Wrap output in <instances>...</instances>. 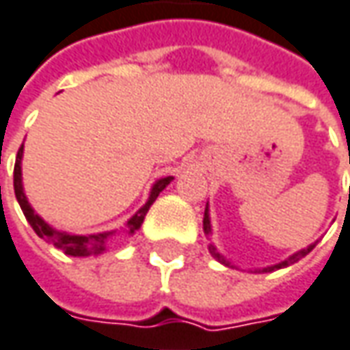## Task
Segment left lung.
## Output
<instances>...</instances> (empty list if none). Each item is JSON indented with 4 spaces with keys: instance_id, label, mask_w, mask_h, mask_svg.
<instances>
[{
    "instance_id": "1",
    "label": "left lung",
    "mask_w": 350,
    "mask_h": 350,
    "mask_svg": "<svg viewBox=\"0 0 350 350\" xmlns=\"http://www.w3.org/2000/svg\"><path fill=\"white\" fill-rule=\"evenodd\" d=\"M204 229H205V233H209L211 231V225H209V215H207V209H205V213H204ZM315 247V245H310L308 249H304V251H299L296 252V254H292L288 260H284V262H280V265H274V266H270V268H266L265 272H270V270H274V268H284V266H290V265H294V262H297L299 258H304L308 252H312V249ZM209 252H211V256L215 258V260H219L221 265H225V266H229V262L221 256L219 252L215 251V247L213 245H209Z\"/></svg>"
}]
</instances>
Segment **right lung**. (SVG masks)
<instances>
[{
    "instance_id": "add662e5",
    "label": "right lung",
    "mask_w": 350,
    "mask_h": 350,
    "mask_svg": "<svg viewBox=\"0 0 350 350\" xmlns=\"http://www.w3.org/2000/svg\"><path fill=\"white\" fill-rule=\"evenodd\" d=\"M21 157H23V145L21 148L17 150V160H15V168H13V188H15V196H17V202L21 205V209H23L25 217L27 221L31 223V227H33V231L37 233L40 239H44L46 243H51L54 245L56 249H60V251H64L70 256H90V254H101V252L105 251V243H107V237L113 235V231H109V233H98V235H70V233H56L53 231L44 221L38 217L37 213L33 211V207L29 205L27 202V198H25L23 193V184H21ZM170 180H172V176H166V178H160L159 182L152 186V191H150V196H148V202H146L133 217L127 223V231L129 233H135L141 225H143V221H145L146 211H148V207L152 205V202L159 198V193L168 184H170Z\"/></svg>"
}]
</instances>
